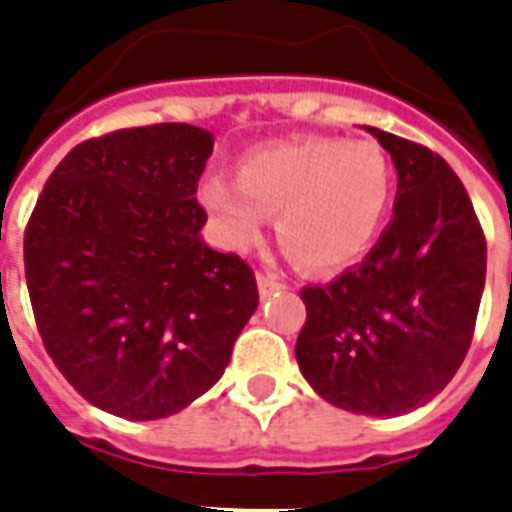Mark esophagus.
Segmentation results:
<instances>
[{"label": "esophagus", "mask_w": 512, "mask_h": 512, "mask_svg": "<svg viewBox=\"0 0 512 512\" xmlns=\"http://www.w3.org/2000/svg\"><path fill=\"white\" fill-rule=\"evenodd\" d=\"M257 287H260V295L271 297L273 292H279L284 284H281L276 276H271V273H257Z\"/></svg>", "instance_id": "obj_1"}]
</instances>
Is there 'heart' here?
<instances>
[{"label": "heart", "instance_id": "b5f03b06", "mask_svg": "<svg viewBox=\"0 0 512 512\" xmlns=\"http://www.w3.org/2000/svg\"><path fill=\"white\" fill-rule=\"evenodd\" d=\"M201 201L233 247L260 239L276 215L281 247L303 271H335L361 257L390 201L388 156L374 140L303 135L249 151L236 183L212 175Z\"/></svg>", "mask_w": 512, "mask_h": 512}]
</instances>
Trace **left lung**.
Here are the masks:
<instances>
[{
	"mask_svg": "<svg viewBox=\"0 0 512 512\" xmlns=\"http://www.w3.org/2000/svg\"><path fill=\"white\" fill-rule=\"evenodd\" d=\"M396 164L393 220L324 287L300 289L295 356L324 401L396 417L428 404L468 353L486 281V236L465 185L428 146L366 127Z\"/></svg>",
	"mask_w": 512,
	"mask_h": 512,
	"instance_id": "8db88e82",
	"label": "left lung"
}]
</instances>
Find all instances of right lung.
<instances>
[{
  "label": "right lung",
  "instance_id": "add662e5",
  "mask_svg": "<svg viewBox=\"0 0 512 512\" xmlns=\"http://www.w3.org/2000/svg\"><path fill=\"white\" fill-rule=\"evenodd\" d=\"M212 135L148 124L90 138L52 170L23 236L36 329L74 390L127 420L207 393L257 308L255 273L201 239Z\"/></svg>",
  "mask_w": 512,
  "mask_h": 512
}]
</instances>
